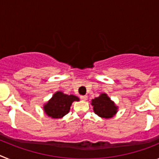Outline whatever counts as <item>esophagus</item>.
<instances>
[{
  "label": "esophagus",
  "instance_id": "1",
  "mask_svg": "<svg viewBox=\"0 0 159 159\" xmlns=\"http://www.w3.org/2000/svg\"><path fill=\"white\" fill-rule=\"evenodd\" d=\"M80 99L84 101H86L87 99H88V96H87V95H81Z\"/></svg>",
  "mask_w": 159,
  "mask_h": 159
}]
</instances>
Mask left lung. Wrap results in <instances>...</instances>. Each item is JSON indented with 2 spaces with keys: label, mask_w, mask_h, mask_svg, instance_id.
Returning a JSON list of instances; mask_svg holds the SVG:
<instances>
[{
  "label": "left lung",
  "mask_w": 159,
  "mask_h": 159,
  "mask_svg": "<svg viewBox=\"0 0 159 159\" xmlns=\"http://www.w3.org/2000/svg\"><path fill=\"white\" fill-rule=\"evenodd\" d=\"M92 105L94 107V111L99 117L109 119L117 111V107L106 94H101L92 100Z\"/></svg>",
  "instance_id": "1"
}]
</instances>
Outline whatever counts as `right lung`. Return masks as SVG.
Instances as JSON below:
<instances>
[{
  "label": "right lung",
  "instance_id": "right-lung-1",
  "mask_svg": "<svg viewBox=\"0 0 159 159\" xmlns=\"http://www.w3.org/2000/svg\"><path fill=\"white\" fill-rule=\"evenodd\" d=\"M79 100L78 97L75 95H68L58 92L43 107V110L49 117L60 119L69 112L72 102Z\"/></svg>",
  "mask_w": 159,
  "mask_h": 159
}]
</instances>
